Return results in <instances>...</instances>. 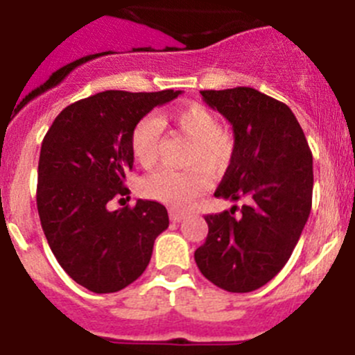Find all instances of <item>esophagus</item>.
<instances>
[{"mask_svg": "<svg viewBox=\"0 0 355 355\" xmlns=\"http://www.w3.org/2000/svg\"><path fill=\"white\" fill-rule=\"evenodd\" d=\"M169 216H171V220H174V223H181V220L186 217V214L181 212V210H174L173 209L169 212Z\"/></svg>", "mask_w": 355, "mask_h": 355, "instance_id": "34e87169", "label": "esophagus"}]
</instances>
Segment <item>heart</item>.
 Masks as SVG:
<instances>
[{
	"mask_svg": "<svg viewBox=\"0 0 355 355\" xmlns=\"http://www.w3.org/2000/svg\"><path fill=\"white\" fill-rule=\"evenodd\" d=\"M162 121H171L182 136L191 139L184 155V171H159L143 178V196L169 207H184L205 189L207 175L219 178L231 167L236 152V139L230 129L220 125L216 112L205 105L191 103L179 108ZM162 122L145 117L131 132V153L141 167H153L159 160Z\"/></svg>",
	"mask_w": 355,
	"mask_h": 355,
	"instance_id": "b5f03b06",
	"label": "heart"
}]
</instances>
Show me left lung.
<instances>
[{
  "instance_id": "8db88e82",
  "label": "left lung",
  "mask_w": 355,
  "mask_h": 355,
  "mask_svg": "<svg viewBox=\"0 0 355 355\" xmlns=\"http://www.w3.org/2000/svg\"><path fill=\"white\" fill-rule=\"evenodd\" d=\"M233 125L236 152L214 195L238 202L205 216L209 234L195 262L226 292L247 293L288 262L312 205V153L288 105L254 89L200 91Z\"/></svg>"
}]
</instances>
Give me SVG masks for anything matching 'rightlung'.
<instances>
[{
	"label": "right lung",
	"instance_id": "1",
	"mask_svg": "<svg viewBox=\"0 0 355 355\" xmlns=\"http://www.w3.org/2000/svg\"><path fill=\"white\" fill-rule=\"evenodd\" d=\"M179 94L96 93L63 108L44 136L36 193L41 226L63 271L89 292L114 293L136 282L169 226L159 202L138 200L117 210L108 203L129 193L135 125Z\"/></svg>",
	"mask_w": 355,
	"mask_h": 355
}]
</instances>
